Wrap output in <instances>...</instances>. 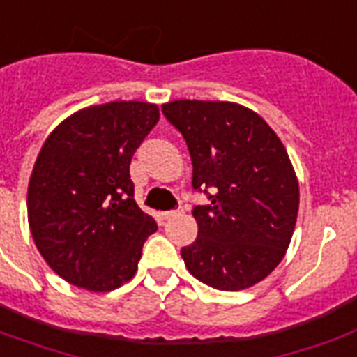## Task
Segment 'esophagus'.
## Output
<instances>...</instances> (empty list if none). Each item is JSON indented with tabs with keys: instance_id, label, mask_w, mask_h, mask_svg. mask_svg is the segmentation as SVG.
<instances>
[{
	"instance_id": "34e87169",
	"label": "esophagus",
	"mask_w": 357,
	"mask_h": 357,
	"mask_svg": "<svg viewBox=\"0 0 357 357\" xmlns=\"http://www.w3.org/2000/svg\"><path fill=\"white\" fill-rule=\"evenodd\" d=\"M181 209H172V211H165V213H161V217L165 218V220H170V218H176V217H179V215H181Z\"/></svg>"
}]
</instances>
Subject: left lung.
<instances>
[{
    "label": "left lung",
    "mask_w": 357,
    "mask_h": 357,
    "mask_svg": "<svg viewBox=\"0 0 357 357\" xmlns=\"http://www.w3.org/2000/svg\"><path fill=\"white\" fill-rule=\"evenodd\" d=\"M162 114L183 135L198 237L181 248L189 272L209 287L241 291L283 259L298 215V181L282 140L259 114L229 102L178 100Z\"/></svg>",
    "instance_id": "left-lung-1"
}]
</instances>
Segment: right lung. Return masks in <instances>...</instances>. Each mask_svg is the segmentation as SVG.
<instances>
[{"mask_svg":"<svg viewBox=\"0 0 357 357\" xmlns=\"http://www.w3.org/2000/svg\"><path fill=\"white\" fill-rule=\"evenodd\" d=\"M157 120L153 103H103L68 116L42 146L27 190L31 235L72 285L105 293L135 276L157 224L135 202L129 165Z\"/></svg>","mask_w":357,"mask_h":357,"instance_id":"right-lung-1","label":"right lung"}]
</instances>
